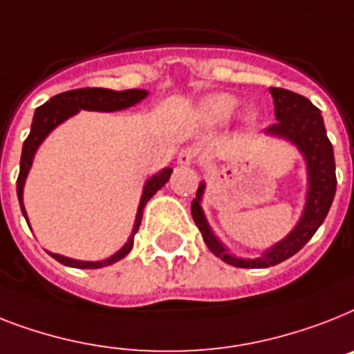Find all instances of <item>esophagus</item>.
<instances>
[{"mask_svg":"<svg viewBox=\"0 0 354 354\" xmlns=\"http://www.w3.org/2000/svg\"><path fill=\"white\" fill-rule=\"evenodd\" d=\"M196 156L198 149L185 147L180 151V154H178V163H180V165H191V163L196 162Z\"/></svg>","mask_w":354,"mask_h":354,"instance_id":"1","label":"esophagus"}]
</instances>
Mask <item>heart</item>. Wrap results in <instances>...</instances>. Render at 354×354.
<instances>
[{"mask_svg": "<svg viewBox=\"0 0 354 354\" xmlns=\"http://www.w3.org/2000/svg\"><path fill=\"white\" fill-rule=\"evenodd\" d=\"M238 105H240V102H238L236 96L227 93H218L211 94L205 100H202L198 112H200V118H202L207 125H223V123H227L234 116ZM245 120L249 123L254 122L257 120V112H249Z\"/></svg>", "mask_w": 354, "mask_h": 354, "instance_id": "b5f03b06", "label": "heart"}]
</instances>
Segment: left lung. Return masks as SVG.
<instances>
[{"label": "left lung", "instance_id": "left-lung-1", "mask_svg": "<svg viewBox=\"0 0 354 354\" xmlns=\"http://www.w3.org/2000/svg\"><path fill=\"white\" fill-rule=\"evenodd\" d=\"M271 96L274 100V116L277 123L267 129V134L283 138L295 143L298 151L304 154L307 163V198L306 209L301 212L300 222L287 234L283 240L267 249L261 257L257 258H238L227 251L205 220L202 211V196L205 191V183H200L196 198L192 200L191 212L192 220L196 223L207 243L209 251L214 257L222 258L225 263L243 269H263L281 263L292 254H297L301 247L306 245L318 231V227L326 220L327 212L331 209L333 198L336 192V172H335V154L324 125V118L320 111L313 105L307 97L287 88L271 87Z\"/></svg>", "mask_w": 354, "mask_h": 354}]
</instances>
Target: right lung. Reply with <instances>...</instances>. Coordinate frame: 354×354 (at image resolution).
Here are the masks:
<instances>
[{
  "mask_svg": "<svg viewBox=\"0 0 354 354\" xmlns=\"http://www.w3.org/2000/svg\"><path fill=\"white\" fill-rule=\"evenodd\" d=\"M147 91L143 88H129V91H111V88H97V87H87V88H74V91H67V93L56 94L54 97H50L47 103H43L41 107H37L34 112L32 125H30V134L27 136L25 143H23L21 151V163H19V176L18 183H16V189H18V200L19 205H21V212L25 220L28 223L27 212H25V207H23V187H25V180H27V174L30 171V165H32L34 154H36L37 147L41 145V142L50 134V131L63 123L65 120H68L71 116L77 114L82 111H100V112H112V111H122V109L132 107L147 97ZM172 169H163L162 172H158L152 178H149L145 187H143L142 200H140V207H138L136 220H134V227H132L131 236H129L127 243L120 249L118 252H114L111 258L102 261H82V260H73V258L62 257V254H54V252H48L54 260H57L63 266L76 267V269H100V267H107L116 263L122 258H125L131 252L132 243H134V234L140 229V223H142L143 216V207L147 205V202L151 200L156 191H160L167 180L171 178ZM30 227V225H28Z\"/></svg>",
  "mask_w": 354,
  "mask_h": 354,
  "instance_id": "1",
  "label": "right lung"
}]
</instances>
